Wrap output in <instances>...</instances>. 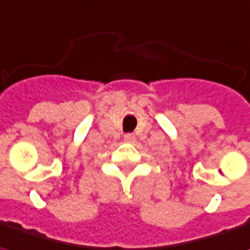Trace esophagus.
Segmentation results:
<instances>
[{
  "mask_svg": "<svg viewBox=\"0 0 250 250\" xmlns=\"http://www.w3.org/2000/svg\"><path fill=\"white\" fill-rule=\"evenodd\" d=\"M125 144H134L135 142V135L134 134H125Z\"/></svg>",
  "mask_w": 250,
  "mask_h": 250,
  "instance_id": "esophagus-1",
  "label": "esophagus"
}]
</instances>
